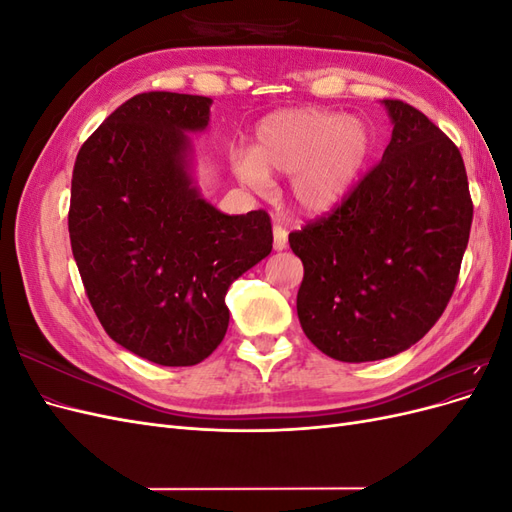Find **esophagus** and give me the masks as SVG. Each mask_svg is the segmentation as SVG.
<instances>
[{
    "instance_id": "1",
    "label": "esophagus",
    "mask_w": 512,
    "mask_h": 512,
    "mask_svg": "<svg viewBox=\"0 0 512 512\" xmlns=\"http://www.w3.org/2000/svg\"><path fill=\"white\" fill-rule=\"evenodd\" d=\"M286 245H288V232H286V228H282L280 224H275L273 226V247L277 252H282V250H286Z\"/></svg>"
}]
</instances>
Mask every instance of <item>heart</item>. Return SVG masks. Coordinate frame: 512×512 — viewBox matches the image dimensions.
I'll return each mask as SVG.
<instances>
[{"label":"heart","instance_id":"b5f03b06","mask_svg":"<svg viewBox=\"0 0 512 512\" xmlns=\"http://www.w3.org/2000/svg\"><path fill=\"white\" fill-rule=\"evenodd\" d=\"M374 153V132L359 117L322 108H286L262 119L250 153H235L232 170L254 188L269 175L292 177V203L322 215L344 203Z\"/></svg>","mask_w":512,"mask_h":512}]
</instances>
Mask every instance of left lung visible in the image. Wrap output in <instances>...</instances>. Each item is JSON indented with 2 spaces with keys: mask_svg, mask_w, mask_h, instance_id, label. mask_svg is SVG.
<instances>
[{
  "mask_svg": "<svg viewBox=\"0 0 512 512\" xmlns=\"http://www.w3.org/2000/svg\"><path fill=\"white\" fill-rule=\"evenodd\" d=\"M382 104L393 121L382 160L342 205L288 237L303 262V333L344 363L389 359L438 322L472 226L455 143L414 106Z\"/></svg>",
  "mask_w": 512,
  "mask_h": 512,
  "instance_id": "8db88e82",
  "label": "left lung"
}]
</instances>
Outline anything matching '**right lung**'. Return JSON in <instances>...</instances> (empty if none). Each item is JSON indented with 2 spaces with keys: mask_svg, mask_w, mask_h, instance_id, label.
<instances>
[{
  "mask_svg": "<svg viewBox=\"0 0 512 512\" xmlns=\"http://www.w3.org/2000/svg\"><path fill=\"white\" fill-rule=\"evenodd\" d=\"M211 98L147 91L83 143L68 230L87 299L126 350L166 367L205 361L228 329L230 284L271 254L267 211L226 215L200 196L185 132Z\"/></svg>",
  "mask_w": 512,
  "mask_h": 512,
  "instance_id": "1",
  "label": "right lung"
}]
</instances>
